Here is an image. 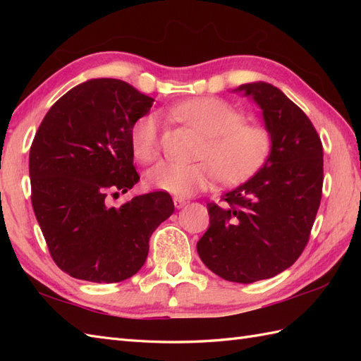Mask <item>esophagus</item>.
<instances>
[{
	"label": "esophagus",
	"mask_w": 361,
	"mask_h": 361,
	"mask_svg": "<svg viewBox=\"0 0 361 361\" xmlns=\"http://www.w3.org/2000/svg\"><path fill=\"white\" fill-rule=\"evenodd\" d=\"M186 203H188L186 198H181V197H175V198H173V204H175L176 209L183 208V206H185Z\"/></svg>",
	"instance_id": "34e87169"
}]
</instances>
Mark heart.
<instances>
[{
	"label": "heart",
	"mask_w": 361,
	"mask_h": 361,
	"mask_svg": "<svg viewBox=\"0 0 361 361\" xmlns=\"http://www.w3.org/2000/svg\"><path fill=\"white\" fill-rule=\"evenodd\" d=\"M172 114L206 136L192 164L164 161L145 175L147 186L173 195H192L219 178L239 183L265 163L271 137L265 128L243 124V114L217 97H198L175 106ZM135 158L153 163L161 153V121L155 113L140 118L130 133Z\"/></svg>",
	"instance_id": "1"
}]
</instances>
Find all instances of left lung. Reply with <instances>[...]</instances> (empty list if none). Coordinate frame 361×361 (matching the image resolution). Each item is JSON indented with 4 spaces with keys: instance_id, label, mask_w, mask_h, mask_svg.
Here are the masks:
<instances>
[{
    "instance_id": "1",
    "label": "left lung",
    "mask_w": 361,
    "mask_h": 361,
    "mask_svg": "<svg viewBox=\"0 0 361 361\" xmlns=\"http://www.w3.org/2000/svg\"><path fill=\"white\" fill-rule=\"evenodd\" d=\"M242 91L262 110L271 150L264 166L208 203L209 228L197 242L212 273L239 283L287 270L309 242L323 194V144L305 113L271 83H245Z\"/></svg>"
}]
</instances>
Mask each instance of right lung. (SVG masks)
I'll return each mask as SVG.
<instances>
[{"label": "right lung", "instance_id": "obj_1", "mask_svg": "<svg viewBox=\"0 0 361 361\" xmlns=\"http://www.w3.org/2000/svg\"><path fill=\"white\" fill-rule=\"evenodd\" d=\"M153 99L118 79H91L46 113L29 153L30 200L60 270L90 282H121L141 270L152 233L172 216L163 190L119 208L109 194L137 181L130 133Z\"/></svg>", "mask_w": 361, "mask_h": 361}]
</instances>
